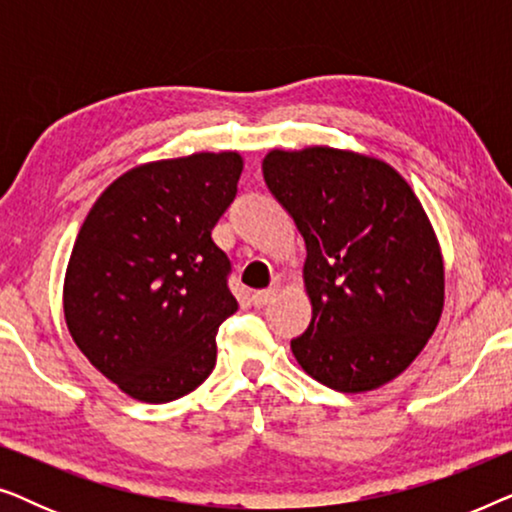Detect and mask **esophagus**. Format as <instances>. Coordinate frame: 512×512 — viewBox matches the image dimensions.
I'll list each match as a JSON object with an SVG mask.
<instances>
[{"mask_svg":"<svg viewBox=\"0 0 512 512\" xmlns=\"http://www.w3.org/2000/svg\"><path fill=\"white\" fill-rule=\"evenodd\" d=\"M277 293H279V286H270V289L254 291V296H251V303H254L256 307H265L277 298Z\"/></svg>","mask_w":512,"mask_h":512,"instance_id":"1","label":"esophagus"}]
</instances>
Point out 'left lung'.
<instances>
[{
	"label": "left lung",
	"mask_w": 512,
	"mask_h": 512,
	"mask_svg": "<svg viewBox=\"0 0 512 512\" xmlns=\"http://www.w3.org/2000/svg\"><path fill=\"white\" fill-rule=\"evenodd\" d=\"M272 195L305 240L312 321L291 352L314 380L361 394L403 373L436 331L445 303L438 237L408 181L349 149H272Z\"/></svg>",
	"instance_id": "left-lung-1"
}]
</instances>
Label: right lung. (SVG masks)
<instances>
[{"mask_svg":"<svg viewBox=\"0 0 512 512\" xmlns=\"http://www.w3.org/2000/svg\"><path fill=\"white\" fill-rule=\"evenodd\" d=\"M242 167L237 151L132 167L76 235L62 289L69 335L137 401H177L216 366V331L237 300L212 228L235 200Z\"/></svg>","mask_w":512,"mask_h":512,"instance_id":"right-lung-1","label":"right lung"}]
</instances>
